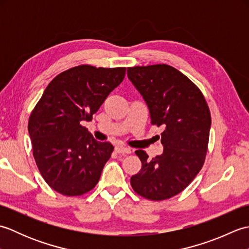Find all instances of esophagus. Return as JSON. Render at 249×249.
Segmentation results:
<instances>
[{
  "instance_id": "1",
  "label": "esophagus",
  "mask_w": 249,
  "mask_h": 249,
  "mask_svg": "<svg viewBox=\"0 0 249 249\" xmlns=\"http://www.w3.org/2000/svg\"><path fill=\"white\" fill-rule=\"evenodd\" d=\"M115 152L118 153V154H130L131 150L128 149V147H125V146H115Z\"/></svg>"
}]
</instances>
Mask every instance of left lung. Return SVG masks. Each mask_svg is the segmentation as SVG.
<instances>
[{
	"label": "left lung",
	"mask_w": 249,
	"mask_h": 249,
	"mask_svg": "<svg viewBox=\"0 0 249 249\" xmlns=\"http://www.w3.org/2000/svg\"><path fill=\"white\" fill-rule=\"evenodd\" d=\"M127 76L149 107L152 125L162 126L163 153L152 160L135 153L141 170L130 178L141 197L161 201L186 188L202 168L208 151L211 113L202 92L176 68L167 64L127 68Z\"/></svg>",
	"instance_id": "left-lung-1"
}]
</instances>
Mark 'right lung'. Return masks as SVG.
Here are the masks:
<instances>
[{
    "mask_svg": "<svg viewBox=\"0 0 249 249\" xmlns=\"http://www.w3.org/2000/svg\"><path fill=\"white\" fill-rule=\"evenodd\" d=\"M125 72V67L70 68L48 84L32 111L28 129L34 160L55 192L71 197L96 186L114 147L95 140L81 122L92 120Z\"/></svg>",
    "mask_w": 249,
    "mask_h": 249,
    "instance_id": "obj_1",
    "label": "right lung"
}]
</instances>
